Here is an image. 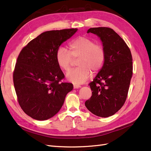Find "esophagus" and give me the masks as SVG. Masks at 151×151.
Returning a JSON list of instances; mask_svg holds the SVG:
<instances>
[{"instance_id":"1","label":"esophagus","mask_w":151,"mask_h":151,"mask_svg":"<svg viewBox=\"0 0 151 151\" xmlns=\"http://www.w3.org/2000/svg\"><path fill=\"white\" fill-rule=\"evenodd\" d=\"M81 87V86L78 85V84H74V85H73L74 89H78V88H80Z\"/></svg>"}]
</instances>
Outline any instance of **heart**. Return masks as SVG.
Wrapping results in <instances>:
<instances>
[{"label": "heart", "instance_id": "obj_1", "mask_svg": "<svg viewBox=\"0 0 151 151\" xmlns=\"http://www.w3.org/2000/svg\"><path fill=\"white\" fill-rule=\"evenodd\" d=\"M70 51L60 47L56 52L58 65L63 70L67 71L71 66L73 59H77L78 68L67 73L66 78L70 82L81 84L90 77L91 71L97 73L103 66L106 52L104 47L95 43L93 40L86 37H78L69 44Z\"/></svg>", "mask_w": 151, "mask_h": 151}]
</instances>
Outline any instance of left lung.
Returning a JSON list of instances; mask_svg holds the SVG:
<instances>
[{"instance_id":"left-lung-1","label":"left lung","mask_w":151,"mask_h":151,"mask_svg":"<svg viewBox=\"0 0 151 151\" xmlns=\"http://www.w3.org/2000/svg\"><path fill=\"white\" fill-rule=\"evenodd\" d=\"M87 33L100 38L106 58L102 69L89 84L91 98L85 102L92 114L101 117L111 116L124 104L132 76V57L124 41L110 28H91Z\"/></svg>"}]
</instances>
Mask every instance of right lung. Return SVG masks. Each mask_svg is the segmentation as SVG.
<instances>
[{"label":"right lung","instance_id":"add662e5","mask_svg":"<svg viewBox=\"0 0 151 151\" xmlns=\"http://www.w3.org/2000/svg\"><path fill=\"white\" fill-rule=\"evenodd\" d=\"M77 28L50 30L30 41L21 51L15 64L14 84L19 104L28 116L44 121L62 107L73 90L56 61L57 49L75 34Z\"/></svg>","mask_w":151,"mask_h":151}]
</instances>
